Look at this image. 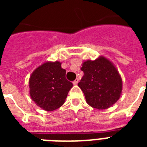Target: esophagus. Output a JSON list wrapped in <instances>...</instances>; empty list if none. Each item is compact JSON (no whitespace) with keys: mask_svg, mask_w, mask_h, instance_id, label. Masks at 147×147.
<instances>
[{"mask_svg":"<svg viewBox=\"0 0 147 147\" xmlns=\"http://www.w3.org/2000/svg\"><path fill=\"white\" fill-rule=\"evenodd\" d=\"M72 83H73V85H77V84H78V78H76V80L74 81V82H72Z\"/></svg>","mask_w":147,"mask_h":147,"instance_id":"obj_1","label":"esophagus"}]
</instances>
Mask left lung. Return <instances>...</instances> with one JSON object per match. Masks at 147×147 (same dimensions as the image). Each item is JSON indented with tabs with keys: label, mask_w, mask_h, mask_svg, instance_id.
I'll return each instance as SVG.
<instances>
[{
	"label": "left lung",
	"mask_w": 147,
	"mask_h": 147,
	"mask_svg": "<svg viewBox=\"0 0 147 147\" xmlns=\"http://www.w3.org/2000/svg\"><path fill=\"white\" fill-rule=\"evenodd\" d=\"M84 76L78 84L86 102L99 110L107 109L118 100L122 93V79L113 62L105 56L86 60L81 68Z\"/></svg>",
	"instance_id": "8db88e82"
}]
</instances>
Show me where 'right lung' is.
Listing matches in <instances>:
<instances>
[{
	"label": "right lung",
	"instance_id": "add662e5",
	"mask_svg": "<svg viewBox=\"0 0 147 147\" xmlns=\"http://www.w3.org/2000/svg\"><path fill=\"white\" fill-rule=\"evenodd\" d=\"M62 62L47 61L31 74L29 79L30 96L38 107L53 111L65 103L72 83L65 78Z\"/></svg>",
	"mask_w": 147,
	"mask_h": 147
}]
</instances>
